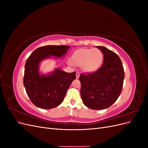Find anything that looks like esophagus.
<instances>
[{"label": "esophagus", "mask_w": 148, "mask_h": 148, "mask_svg": "<svg viewBox=\"0 0 148 148\" xmlns=\"http://www.w3.org/2000/svg\"><path fill=\"white\" fill-rule=\"evenodd\" d=\"M79 73L77 71V73H76V78H79Z\"/></svg>", "instance_id": "obj_1"}]
</instances>
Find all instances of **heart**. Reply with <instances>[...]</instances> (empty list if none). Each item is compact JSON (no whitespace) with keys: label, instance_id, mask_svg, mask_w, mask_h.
I'll use <instances>...</instances> for the list:
<instances>
[{"label":"heart","instance_id":"b5f03b06","mask_svg":"<svg viewBox=\"0 0 148 148\" xmlns=\"http://www.w3.org/2000/svg\"><path fill=\"white\" fill-rule=\"evenodd\" d=\"M102 53L97 49H81L75 51L72 56L73 63L82 66L87 72H93L99 68L102 62ZM70 64H73L70 62Z\"/></svg>","mask_w":148,"mask_h":148}]
</instances>
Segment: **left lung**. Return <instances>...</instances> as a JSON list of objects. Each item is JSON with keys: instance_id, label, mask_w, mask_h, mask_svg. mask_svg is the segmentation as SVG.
Segmentation results:
<instances>
[{"instance_id": "left-lung-1", "label": "left lung", "mask_w": 148, "mask_h": 148, "mask_svg": "<svg viewBox=\"0 0 148 148\" xmlns=\"http://www.w3.org/2000/svg\"><path fill=\"white\" fill-rule=\"evenodd\" d=\"M104 54V62L95 72L81 74L80 94L83 104L93 110L108 108L117 101L122 90L125 77L123 66L115 52L97 46Z\"/></svg>"}]
</instances>
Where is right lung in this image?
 <instances>
[{
  "label": "right lung",
  "instance_id": "1",
  "mask_svg": "<svg viewBox=\"0 0 148 148\" xmlns=\"http://www.w3.org/2000/svg\"><path fill=\"white\" fill-rule=\"evenodd\" d=\"M70 47L63 45L39 47L26 60L23 84L31 101L36 107L50 109L63 102L67 89L76 78V72L66 73L56 69L48 75L40 74L39 64L51 56L62 57Z\"/></svg>",
  "mask_w": 148,
  "mask_h": 148
}]
</instances>
